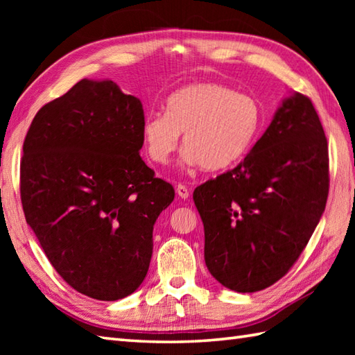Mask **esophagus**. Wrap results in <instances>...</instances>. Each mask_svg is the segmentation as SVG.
<instances>
[{
	"mask_svg": "<svg viewBox=\"0 0 355 355\" xmlns=\"http://www.w3.org/2000/svg\"><path fill=\"white\" fill-rule=\"evenodd\" d=\"M177 195H178V197L180 198H189V189H187V187L184 186V184H178L177 186Z\"/></svg>",
	"mask_w": 355,
	"mask_h": 355,
	"instance_id": "1",
	"label": "esophagus"
}]
</instances>
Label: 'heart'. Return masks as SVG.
I'll return each mask as SVG.
<instances>
[{
    "instance_id": "heart-1",
    "label": "heart",
    "mask_w": 355,
    "mask_h": 355,
    "mask_svg": "<svg viewBox=\"0 0 355 355\" xmlns=\"http://www.w3.org/2000/svg\"><path fill=\"white\" fill-rule=\"evenodd\" d=\"M263 125L261 102L218 82H200L177 89L164 112L149 114L141 125L148 157L169 163L184 134V160L206 171L230 169L250 153Z\"/></svg>"
}]
</instances>
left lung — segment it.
<instances>
[{"mask_svg":"<svg viewBox=\"0 0 355 355\" xmlns=\"http://www.w3.org/2000/svg\"><path fill=\"white\" fill-rule=\"evenodd\" d=\"M328 141L310 97H286L236 168L193 191L205 261L218 282L261 291L299 259L325 210Z\"/></svg>","mask_w":355,"mask_h":355,"instance_id":"1","label":"left lung"}]
</instances>
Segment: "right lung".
<instances>
[{"instance_id":"add662e5","label":"right lung","mask_w":355,"mask_h":355,"mask_svg":"<svg viewBox=\"0 0 355 355\" xmlns=\"http://www.w3.org/2000/svg\"><path fill=\"white\" fill-rule=\"evenodd\" d=\"M143 120L137 97L82 79L36 112L22 146L26 221L59 276L97 300L139 288L175 197L139 154Z\"/></svg>"}]
</instances>
